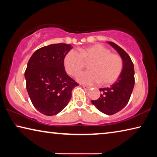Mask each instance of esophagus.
Here are the masks:
<instances>
[{"mask_svg": "<svg viewBox=\"0 0 157 157\" xmlns=\"http://www.w3.org/2000/svg\"><path fill=\"white\" fill-rule=\"evenodd\" d=\"M82 87H83V88H84V89H86V90H88V91H89V90H90V89H91V87H89V86H82Z\"/></svg>", "mask_w": 157, "mask_h": 157, "instance_id": "esophagus-1", "label": "esophagus"}]
</instances>
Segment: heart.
I'll use <instances>...</instances> for the list:
<instances>
[{"mask_svg":"<svg viewBox=\"0 0 157 157\" xmlns=\"http://www.w3.org/2000/svg\"><path fill=\"white\" fill-rule=\"evenodd\" d=\"M79 53L73 50L68 51L63 59L66 72L72 76L81 73L86 63H90L91 71L78 77L81 83L93 84L97 82L102 86H109L117 81L123 68V62L118 54L100 44H94L79 50Z\"/></svg>","mask_w":157,"mask_h":157,"instance_id":"obj_1","label":"heart"}]
</instances>
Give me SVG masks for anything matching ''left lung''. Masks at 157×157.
<instances>
[{
    "mask_svg": "<svg viewBox=\"0 0 157 157\" xmlns=\"http://www.w3.org/2000/svg\"><path fill=\"white\" fill-rule=\"evenodd\" d=\"M107 43L120 55L123 68L115 83L109 88L100 89V98L91 102L101 112L113 115L123 109L129 102L134 86V68L131 58L123 48L113 42Z\"/></svg>",
    "mask_w": 157,
    "mask_h": 157,
    "instance_id": "left-lung-1",
    "label": "left lung"
}]
</instances>
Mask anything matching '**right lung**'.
Listing matches in <instances>:
<instances>
[{"label": "right lung", "instance_id": "1", "mask_svg": "<svg viewBox=\"0 0 157 157\" xmlns=\"http://www.w3.org/2000/svg\"><path fill=\"white\" fill-rule=\"evenodd\" d=\"M73 48L70 44H55L36 50L25 72L26 89L37 111L54 116L65 108L72 90L78 84L65 71L63 59Z\"/></svg>", "mask_w": 157, "mask_h": 157}]
</instances>
